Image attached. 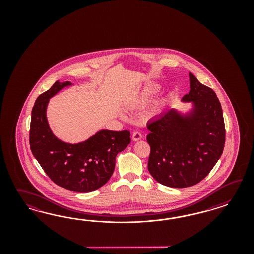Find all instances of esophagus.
I'll return each instance as SVG.
<instances>
[{
    "label": "esophagus",
    "instance_id": "obj_1",
    "mask_svg": "<svg viewBox=\"0 0 254 254\" xmlns=\"http://www.w3.org/2000/svg\"><path fill=\"white\" fill-rule=\"evenodd\" d=\"M141 138V134L138 132V131H134L133 134H132V139L134 141H137L138 139Z\"/></svg>",
    "mask_w": 254,
    "mask_h": 254
}]
</instances>
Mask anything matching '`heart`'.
Masks as SVG:
<instances>
[{
  "label": "heart",
  "mask_w": 254,
  "mask_h": 254,
  "mask_svg": "<svg viewBox=\"0 0 254 254\" xmlns=\"http://www.w3.org/2000/svg\"><path fill=\"white\" fill-rule=\"evenodd\" d=\"M160 91V86L156 84H148V85H144L139 91H138L130 101V106L133 107H138V106H142L144 104L148 103L149 101L154 99V97L159 93ZM164 105L163 101H159L157 102L154 107L152 109L151 114L152 115H155L156 113H158L161 108ZM122 116H124L122 115Z\"/></svg>",
  "instance_id": "1"
}]
</instances>
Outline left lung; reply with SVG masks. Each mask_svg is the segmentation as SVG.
Here are the masks:
<instances>
[{
	"mask_svg": "<svg viewBox=\"0 0 254 254\" xmlns=\"http://www.w3.org/2000/svg\"><path fill=\"white\" fill-rule=\"evenodd\" d=\"M190 92L183 98L192 109H175L147 124L151 147L148 170L154 180L172 188L195 185L208 175L223 154L225 127L215 92L189 72Z\"/></svg>",
	"mask_w": 254,
	"mask_h": 254,
	"instance_id": "left-lung-1",
	"label": "left lung"
}]
</instances>
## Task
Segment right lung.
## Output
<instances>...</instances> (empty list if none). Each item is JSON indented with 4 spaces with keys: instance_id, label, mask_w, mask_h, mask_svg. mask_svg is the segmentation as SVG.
<instances>
[{
    "instance_id": "add662e5",
    "label": "right lung",
    "mask_w": 254,
    "mask_h": 254,
    "mask_svg": "<svg viewBox=\"0 0 254 254\" xmlns=\"http://www.w3.org/2000/svg\"><path fill=\"white\" fill-rule=\"evenodd\" d=\"M71 85L69 81H57L37 98L31 111L30 145L32 154L56 185L73 192H92L112 177L116 155L129 144L130 133L101 129L74 144L56 137L46 117L48 102L62 88Z\"/></svg>"
}]
</instances>
